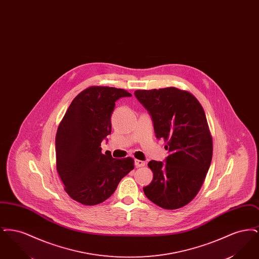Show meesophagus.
<instances>
[{
	"mask_svg": "<svg viewBox=\"0 0 259 259\" xmlns=\"http://www.w3.org/2000/svg\"><path fill=\"white\" fill-rule=\"evenodd\" d=\"M146 165V162L143 160H139V159H135V166L136 167H144Z\"/></svg>",
	"mask_w": 259,
	"mask_h": 259,
	"instance_id": "esophagus-1",
	"label": "esophagus"
}]
</instances>
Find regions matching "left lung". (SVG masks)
<instances>
[{"mask_svg":"<svg viewBox=\"0 0 259 259\" xmlns=\"http://www.w3.org/2000/svg\"><path fill=\"white\" fill-rule=\"evenodd\" d=\"M148 110L157 139L167 142L165 163L151 160V183L146 196L166 209H180L197 195L212 157V140L206 114L191 93L176 87L136 90Z\"/></svg>","mask_w":259,"mask_h":259,"instance_id":"obj_1","label":"left lung"}]
</instances>
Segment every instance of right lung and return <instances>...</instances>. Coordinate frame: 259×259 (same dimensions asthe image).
Returning <instances> with one entry per match:
<instances>
[{"mask_svg": "<svg viewBox=\"0 0 259 259\" xmlns=\"http://www.w3.org/2000/svg\"><path fill=\"white\" fill-rule=\"evenodd\" d=\"M131 96L120 88L88 87L66 111L55 138L56 168L74 201L87 206L104 202L134 169L133 158L115 159L103 154L101 148L102 141L111 134L116 100Z\"/></svg>", "mask_w": 259, "mask_h": 259, "instance_id": "obj_1", "label": "right lung"}]
</instances>
